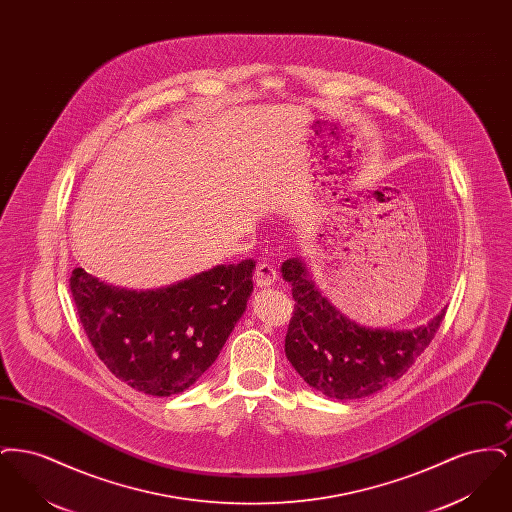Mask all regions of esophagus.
<instances>
[{
	"label": "esophagus",
	"mask_w": 512,
	"mask_h": 512,
	"mask_svg": "<svg viewBox=\"0 0 512 512\" xmlns=\"http://www.w3.org/2000/svg\"><path fill=\"white\" fill-rule=\"evenodd\" d=\"M276 278H278L276 268L272 267V265H267V263H261V265L257 267V270H255V284H257L259 288L272 286V284L276 282Z\"/></svg>",
	"instance_id": "34e87169"
}]
</instances>
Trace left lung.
<instances>
[{
    "label": "left lung",
    "instance_id": "8db88e82",
    "mask_svg": "<svg viewBox=\"0 0 512 512\" xmlns=\"http://www.w3.org/2000/svg\"><path fill=\"white\" fill-rule=\"evenodd\" d=\"M280 272L295 299L286 357L313 390L330 399H361L399 380L430 345L447 309L411 330L370 328L340 313L299 257L284 261Z\"/></svg>",
    "mask_w": 512,
    "mask_h": 512
}]
</instances>
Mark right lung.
<instances>
[{
	"label": "right lung",
	"mask_w": 512,
	"mask_h": 512,
	"mask_svg": "<svg viewBox=\"0 0 512 512\" xmlns=\"http://www.w3.org/2000/svg\"><path fill=\"white\" fill-rule=\"evenodd\" d=\"M251 259L155 290H128L74 268L71 293L99 359L155 397L188 390L219 357L253 292Z\"/></svg>",
	"instance_id": "obj_1"
}]
</instances>
